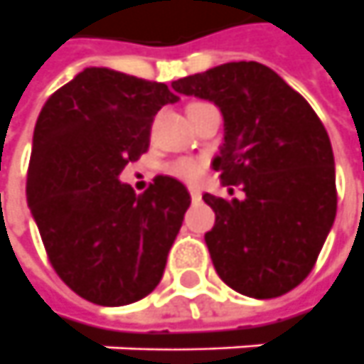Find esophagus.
<instances>
[{
  "label": "esophagus",
  "instance_id": "esophagus-1",
  "mask_svg": "<svg viewBox=\"0 0 364 364\" xmlns=\"http://www.w3.org/2000/svg\"><path fill=\"white\" fill-rule=\"evenodd\" d=\"M190 198L194 200V202H198L202 198V192H200L198 188H190Z\"/></svg>",
  "mask_w": 364,
  "mask_h": 364
}]
</instances>
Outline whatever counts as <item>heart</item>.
<instances>
[{"label":"heart","mask_w":364,"mask_h":364,"mask_svg":"<svg viewBox=\"0 0 364 364\" xmlns=\"http://www.w3.org/2000/svg\"><path fill=\"white\" fill-rule=\"evenodd\" d=\"M168 172H170L172 176L184 180V182L194 184V182H198L200 178H202V174H204V162L192 160V158H180V160H176V162H172V164L168 166Z\"/></svg>","instance_id":"1"}]
</instances>
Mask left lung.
I'll return each instance as SVG.
<instances>
[{
    "label": "left lung",
    "mask_w": 364,
    "mask_h": 364,
    "mask_svg": "<svg viewBox=\"0 0 364 364\" xmlns=\"http://www.w3.org/2000/svg\"><path fill=\"white\" fill-rule=\"evenodd\" d=\"M172 87L220 108L224 144L212 168L224 186L245 192L242 200L202 196L216 214L204 240L218 277L252 299L287 294L313 270L336 216L335 156L323 122L258 62L222 63Z\"/></svg>",
    "instance_id": "left-lung-1"
}]
</instances>
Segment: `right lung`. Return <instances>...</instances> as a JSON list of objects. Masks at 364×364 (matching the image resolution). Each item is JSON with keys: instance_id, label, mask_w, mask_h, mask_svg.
I'll return each instance as SVG.
<instances>
[{"instance_id": "add662e5", "label": "right lung", "mask_w": 364, "mask_h": 364, "mask_svg": "<svg viewBox=\"0 0 364 364\" xmlns=\"http://www.w3.org/2000/svg\"><path fill=\"white\" fill-rule=\"evenodd\" d=\"M168 85L85 68L51 94L33 130L28 204L58 277L85 301L124 306L162 279L190 194L156 176L136 194L118 178L150 146Z\"/></svg>"}]
</instances>
